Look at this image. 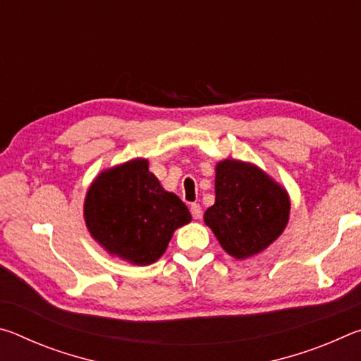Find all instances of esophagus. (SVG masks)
<instances>
[{"label": "esophagus", "mask_w": 361, "mask_h": 361, "mask_svg": "<svg viewBox=\"0 0 361 361\" xmlns=\"http://www.w3.org/2000/svg\"><path fill=\"white\" fill-rule=\"evenodd\" d=\"M191 215L194 219H199L200 216H202V209H200L199 204H192L191 205Z\"/></svg>", "instance_id": "esophagus-1"}]
</instances>
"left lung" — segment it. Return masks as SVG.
Listing matches in <instances>:
<instances>
[{
  "instance_id": "left-lung-1",
  "label": "left lung",
  "mask_w": 361,
  "mask_h": 361,
  "mask_svg": "<svg viewBox=\"0 0 361 361\" xmlns=\"http://www.w3.org/2000/svg\"><path fill=\"white\" fill-rule=\"evenodd\" d=\"M215 204L204 219L237 259L262 252L282 234L290 199L282 186L252 164L226 159L216 166Z\"/></svg>"
}]
</instances>
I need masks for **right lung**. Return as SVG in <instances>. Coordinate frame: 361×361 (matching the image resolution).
<instances>
[{
	"label": "right lung",
	"instance_id": "right-lung-1",
	"mask_svg": "<svg viewBox=\"0 0 361 361\" xmlns=\"http://www.w3.org/2000/svg\"><path fill=\"white\" fill-rule=\"evenodd\" d=\"M84 218L106 252L146 266L161 258L173 231L191 221V213L178 195L164 191L146 159H135L92 183Z\"/></svg>",
	"mask_w": 361,
	"mask_h": 361
}]
</instances>
